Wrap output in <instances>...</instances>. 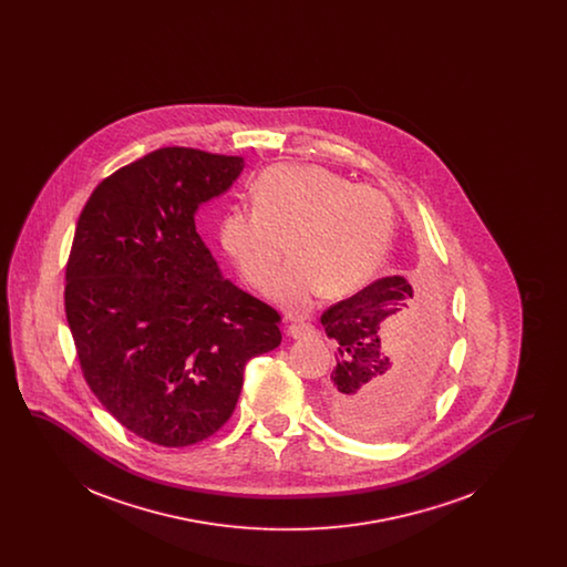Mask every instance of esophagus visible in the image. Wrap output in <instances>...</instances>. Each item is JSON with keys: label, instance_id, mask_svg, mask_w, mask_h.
I'll use <instances>...</instances> for the list:
<instances>
[{"label": "esophagus", "instance_id": "esophagus-1", "mask_svg": "<svg viewBox=\"0 0 567 567\" xmlns=\"http://www.w3.org/2000/svg\"><path fill=\"white\" fill-rule=\"evenodd\" d=\"M315 331V327L308 323H293L289 327V336L293 338H303V336H310Z\"/></svg>", "mask_w": 567, "mask_h": 567}]
</instances>
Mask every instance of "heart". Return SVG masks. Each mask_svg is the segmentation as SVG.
Here are the masks:
<instances>
[{"instance_id":"heart-1","label":"heart","mask_w":567,"mask_h":567,"mask_svg":"<svg viewBox=\"0 0 567 567\" xmlns=\"http://www.w3.org/2000/svg\"><path fill=\"white\" fill-rule=\"evenodd\" d=\"M393 231L386 195L352 185L319 165H274L255 183L252 208L234 206L220 220V244L244 280L266 291L287 257L271 297L289 312L315 299L351 296L377 274Z\"/></svg>"}]
</instances>
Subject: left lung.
Wrapping results in <instances>:
<instances>
[{"label":"left lung","mask_w":567,"mask_h":567,"mask_svg":"<svg viewBox=\"0 0 567 567\" xmlns=\"http://www.w3.org/2000/svg\"><path fill=\"white\" fill-rule=\"evenodd\" d=\"M321 323L338 344L324 389L333 421L368 437L410 427L432 398L427 370L444 336L440 299L389 276L329 306Z\"/></svg>","instance_id":"1"}]
</instances>
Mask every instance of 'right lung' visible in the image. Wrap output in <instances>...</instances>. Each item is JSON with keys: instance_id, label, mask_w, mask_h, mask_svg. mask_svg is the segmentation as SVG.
<instances>
[{"instance_id": "add662e5", "label": "right lung", "mask_w": 567, "mask_h": 567, "mask_svg": "<svg viewBox=\"0 0 567 567\" xmlns=\"http://www.w3.org/2000/svg\"><path fill=\"white\" fill-rule=\"evenodd\" d=\"M243 157L165 146L104 178L65 266V317L82 377L135 435L165 449L218 432L248 359L280 344V315L225 280L195 231L202 202Z\"/></svg>"}]
</instances>
